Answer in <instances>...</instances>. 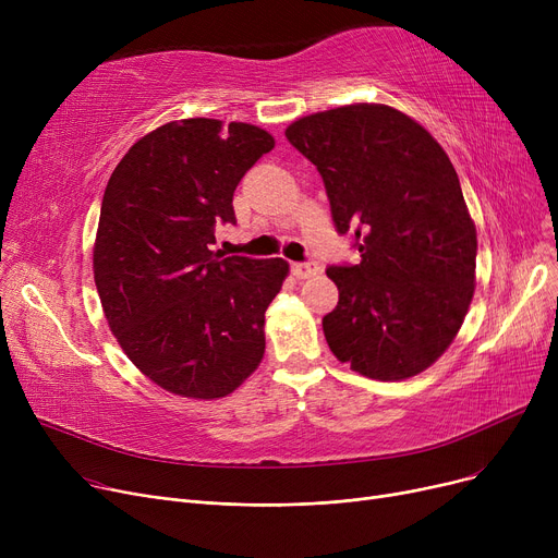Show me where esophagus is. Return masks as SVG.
<instances>
[{
  "label": "esophagus",
  "mask_w": 558,
  "mask_h": 558,
  "mask_svg": "<svg viewBox=\"0 0 558 558\" xmlns=\"http://www.w3.org/2000/svg\"><path fill=\"white\" fill-rule=\"evenodd\" d=\"M291 271H294V276H296L299 280H305V278L316 276L318 267H316L314 262H296V264H291Z\"/></svg>",
  "instance_id": "34e87169"
}]
</instances>
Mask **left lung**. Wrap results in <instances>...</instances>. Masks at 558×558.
Returning a JSON list of instances; mask_svg holds the SVG:
<instances>
[{"label": "left lung", "instance_id": "8db88e82", "mask_svg": "<svg viewBox=\"0 0 558 558\" xmlns=\"http://www.w3.org/2000/svg\"><path fill=\"white\" fill-rule=\"evenodd\" d=\"M316 165L339 234L357 264H332L337 307L324 335L339 362L389 383L425 371L457 337L475 291L477 232L459 175L418 122L353 104L291 124Z\"/></svg>", "mask_w": 558, "mask_h": 558}]
</instances>
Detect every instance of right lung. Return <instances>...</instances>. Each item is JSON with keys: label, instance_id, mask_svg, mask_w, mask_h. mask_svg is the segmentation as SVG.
Returning a JSON list of instances; mask_svg holds the SVG:
<instances>
[{"label": "right lung", "instance_id": "right-lung-1", "mask_svg": "<svg viewBox=\"0 0 558 558\" xmlns=\"http://www.w3.org/2000/svg\"><path fill=\"white\" fill-rule=\"evenodd\" d=\"M274 144L242 122H169L135 142L106 185L101 307L129 360L171 393L223 398L264 355V312L289 264L210 246L217 223H238L234 187Z\"/></svg>", "mask_w": 558, "mask_h": 558}]
</instances>
